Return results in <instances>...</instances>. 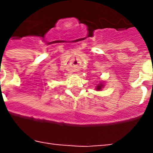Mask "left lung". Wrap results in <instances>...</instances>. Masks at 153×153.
<instances>
[{
	"instance_id": "obj_1",
	"label": "left lung",
	"mask_w": 153,
	"mask_h": 153,
	"mask_svg": "<svg viewBox=\"0 0 153 153\" xmlns=\"http://www.w3.org/2000/svg\"><path fill=\"white\" fill-rule=\"evenodd\" d=\"M102 84H100V85H99V86H97V88H96V89H97V90H100V89H101V88H102Z\"/></svg>"
}]
</instances>
